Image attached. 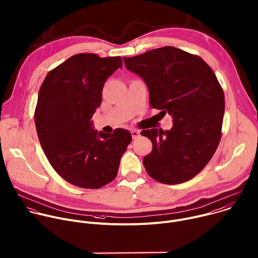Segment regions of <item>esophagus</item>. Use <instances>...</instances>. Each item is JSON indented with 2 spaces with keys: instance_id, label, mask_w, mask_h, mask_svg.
<instances>
[{
  "instance_id": "1",
  "label": "esophagus",
  "mask_w": 258,
  "mask_h": 258,
  "mask_svg": "<svg viewBox=\"0 0 258 258\" xmlns=\"http://www.w3.org/2000/svg\"><path fill=\"white\" fill-rule=\"evenodd\" d=\"M131 134H132V138L133 139H136L139 135H140V132L138 130H132L131 131Z\"/></svg>"
}]
</instances>
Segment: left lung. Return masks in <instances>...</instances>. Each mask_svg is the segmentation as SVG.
I'll use <instances>...</instances> for the list:
<instances>
[{"label": "left lung", "mask_w": 258, "mask_h": 258, "mask_svg": "<svg viewBox=\"0 0 258 258\" xmlns=\"http://www.w3.org/2000/svg\"><path fill=\"white\" fill-rule=\"evenodd\" d=\"M149 90L153 109L173 116L171 130H142L152 143L143 159L147 174L174 185L194 178L209 164L221 137L225 94L213 69L199 56L163 46L124 58Z\"/></svg>", "instance_id": "1"}]
</instances>
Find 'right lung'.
<instances>
[{
	"instance_id": "1",
	"label": "right lung",
	"mask_w": 258,
	"mask_h": 258,
	"mask_svg": "<svg viewBox=\"0 0 258 258\" xmlns=\"http://www.w3.org/2000/svg\"><path fill=\"white\" fill-rule=\"evenodd\" d=\"M122 66L121 57L77 54L50 70L39 88L34 122L40 145L50 166L74 186L98 189L112 182L132 140L124 129L98 133L90 121L106 80Z\"/></svg>"
}]
</instances>
